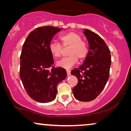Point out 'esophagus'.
Returning a JSON list of instances; mask_svg holds the SVG:
<instances>
[{
    "instance_id": "obj_1",
    "label": "esophagus",
    "mask_w": 131,
    "mask_h": 131,
    "mask_svg": "<svg viewBox=\"0 0 131 131\" xmlns=\"http://www.w3.org/2000/svg\"><path fill=\"white\" fill-rule=\"evenodd\" d=\"M66 71H67V76H70V70H66Z\"/></svg>"
}]
</instances>
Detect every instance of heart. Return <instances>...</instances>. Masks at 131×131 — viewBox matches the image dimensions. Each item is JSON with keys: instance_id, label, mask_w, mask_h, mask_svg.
<instances>
[{"instance_id": "obj_1", "label": "heart", "mask_w": 131, "mask_h": 131, "mask_svg": "<svg viewBox=\"0 0 131 131\" xmlns=\"http://www.w3.org/2000/svg\"><path fill=\"white\" fill-rule=\"evenodd\" d=\"M64 47L70 46L68 54L69 57L64 58L57 62V66L64 69H70L79 60H83L86 57L88 48L85 42L82 40V37L78 33L70 31L60 36ZM49 51L55 58H60L62 52V46L60 43L52 41L49 43Z\"/></svg>"}]
</instances>
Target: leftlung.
<instances>
[{
	"label": "left lung",
	"mask_w": 131,
	"mask_h": 131,
	"mask_svg": "<svg viewBox=\"0 0 131 131\" xmlns=\"http://www.w3.org/2000/svg\"><path fill=\"white\" fill-rule=\"evenodd\" d=\"M83 34L89 43V51L83 64L71 71L78 83L73 88V95L79 101L88 102L97 97L104 88L109 78L110 51L100 36L88 29Z\"/></svg>",
	"instance_id": "obj_1"
}]
</instances>
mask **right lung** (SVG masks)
I'll return each mask as SVG.
<instances>
[{"instance_id": "right-lung-1", "label": "right lung", "mask_w": 131, "mask_h": 131, "mask_svg": "<svg viewBox=\"0 0 131 131\" xmlns=\"http://www.w3.org/2000/svg\"><path fill=\"white\" fill-rule=\"evenodd\" d=\"M61 28L45 26L30 32L23 46L19 75L28 95L35 101L46 103L56 98L57 86L67 76L66 70L53 67L49 45Z\"/></svg>"}]
</instances>
